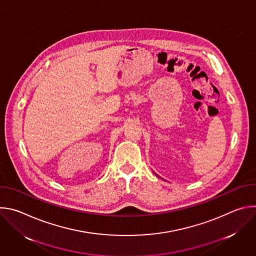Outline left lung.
<instances>
[{"label":"left lung","mask_w":256,"mask_h":256,"mask_svg":"<svg viewBox=\"0 0 256 256\" xmlns=\"http://www.w3.org/2000/svg\"><path fill=\"white\" fill-rule=\"evenodd\" d=\"M154 173H155V172H154ZM155 174H156V173H155ZM156 175H157V174H156ZM157 176H158V175H157Z\"/></svg>","instance_id":"obj_1"}]
</instances>
